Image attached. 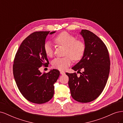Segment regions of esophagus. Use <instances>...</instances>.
<instances>
[{"mask_svg":"<svg viewBox=\"0 0 123 123\" xmlns=\"http://www.w3.org/2000/svg\"><path fill=\"white\" fill-rule=\"evenodd\" d=\"M60 73L62 74V75H64V74H65V72L64 71H60Z\"/></svg>","mask_w":123,"mask_h":123,"instance_id":"obj_1","label":"esophagus"}]
</instances>
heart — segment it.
Here are the masks:
<instances>
[{
  "label": "heart",
  "mask_w": 123,
  "mask_h": 123,
  "mask_svg": "<svg viewBox=\"0 0 123 123\" xmlns=\"http://www.w3.org/2000/svg\"><path fill=\"white\" fill-rule=\"evenodd\" d=\"M55 42L66 47L64 57L55 58L52 62V67L59 70H64L71 64L72 59L74 61L82 58L86 50V45L83 41L76 39L75 36L67 32H63L54 38ZM43 50L48 57L53 55V46L50 42H46L43 45Z\"/></svg>",
  "instance_id": "1"
}]
</instances>
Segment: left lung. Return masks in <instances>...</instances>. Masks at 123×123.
<instances>
[{
  "label": "left lung",
  "instance_id": "left-lung-1",
  "mask_svg": "<svg viewBox=\"0 0 123 123\" xmlns=\"http://www.w3.org/2000/svg\"><path fill=\"white\" fill-rule=\"evenodd\" d=\"M86 50L83 57L72 68L80 72L66 74L69 77L68 85L72 98L80 103H88L98 98L106 85L110 71V61L105 44L93 33L82 30Z\"/></svg>",
  "mask_w": 123,
  "mask_h": 123
}]
</instances>
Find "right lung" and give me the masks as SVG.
Returning <instances> with one entry per match:
<instances>
[{"label":"right lung","instance_id":"obj_1","mask_svg":"<svg viewBox=\"0 0 123 123\" xmlns=\"http://www.w3.org/2000/svg\"><path fill=\"white\" fill-rule=\"evenodd\" d=\"M32 33L21 43L14 58L13 71L17 87L24 97L35 104L48 102L54 95V84L60 72L53 69L42 73L39 68L49 64L43 50L47 36L55 31Z\"/></svg>","mask_w":123,"mask_h":123}]
</instances>
